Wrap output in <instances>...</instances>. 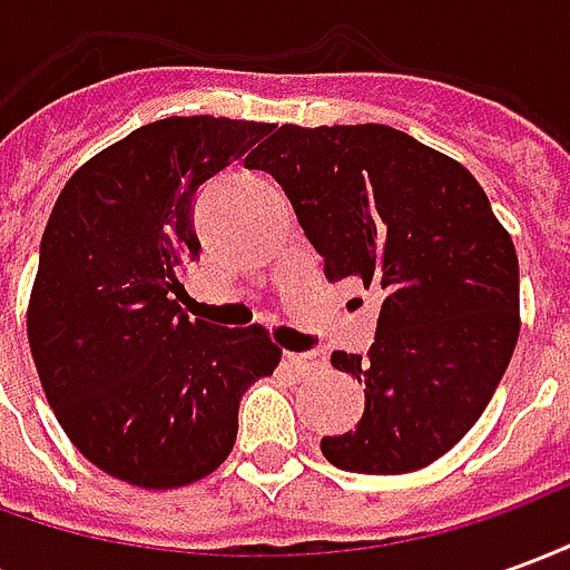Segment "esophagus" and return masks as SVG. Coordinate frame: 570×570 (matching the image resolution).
Listing matches in <instances>:
<instances>
[{
	"instance_id": "obj_1",
	"label": "esophagus",
	"mask_w": 570,
	"mask_h": 570,
	"mask_svg": "<svg viewBox=\"0 0 570 570\" xmlns=\"http://www.w3.org/2000/svg\"><path fill=\"white\" fill-rule=\"evenodd\" d=\"M286 366L298 375H317L326 370V354L323 351H311V354H286Z\"/></svg>"
}]
</instances>
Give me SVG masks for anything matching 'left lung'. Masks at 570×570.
Masks as SVG:
<instances>
[{
    "label": "left lung",
    "instance_id": "1",
    "mask_svg": "<svg viewBox=\"0 0 570 570\" xmlns=\"http://www.w3.org/2000/svg\"><path fill=\"white\" fill-rule=\"evenodd\" d=\"M284 186L330 281L382 289L357 430L323 436L338 470L396 476L461 442L519 338V259L464 164L387 125H284L247 158Z\"/></svg>",
    "mask_w": 570,
    "mask_h": 570
}]
</instances>
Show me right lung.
Instances as JSON below:
<instances>
[{
	"mask_svg": "<svg viewBox=\"0 0 570 570\" xmlns=\"http://www.w3.org/2000/svg\"><path fill=\"white\" fill-rule=\"evenodd\" d=\"M272 130L170 116L81 164L39 247L27 338L60 428L94 466L137 489L210 476L249 384L281 347L259 323L188 321L179 265L200 253L195 191Z\"/></svg>",
	"mask_w": 570,
	"mask_h": 570,
	"instance_id": "obj_1",
	"label": "right lung"
}]
</instances>
